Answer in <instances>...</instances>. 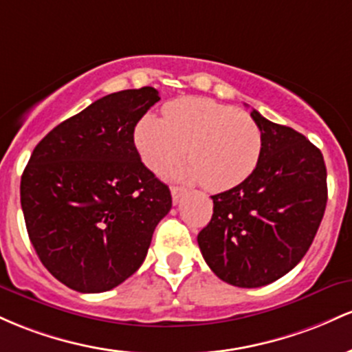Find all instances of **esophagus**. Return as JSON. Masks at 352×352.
Instances as JSON below:
<instances>
[{"label": "esophagus", "mask_w": 352, "mask_h": 352, "mask_svg": "<svg viewBox=\"0 0 352 352\" xmlns=\"http://www.w3.org/2000/svg\"><path fill=\"white\" fill-rule=\"evenodd\" d=\"M184 192H186V189H184V188H179V186H171V196H173V203H175V204L179 203L181 196H183Z\"/></svg>", "instance_id": "obj_1"}]
</instances>
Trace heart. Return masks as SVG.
Listing matches in <instances>:
<instances>
[{"instance_id": "obj_1", "label": "heart", "mask_w": 352, "mask_h": 352, "mask_svg": "<svg viewBox=\"0 0 352 352\" xmlns=\"http://www.w3.org/2000/svg\"><path fill=\"white\" fill-rule=\"evenodd\" d=\"M134 144L151 171L160 173L186 156L184 175L209 191L236 188L261 160L263 131L248 113L208 98L169 102L163 120L144 116Z\"/></svg>"}]
</instances>
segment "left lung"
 <instances>
[{
	"label": "left lung",
	"mask_w": 352,
	"mask_h": 352,
	"mask_svg": "<svg viewBox=\"0 0 352 352\" xmlns=\"http://www.w3.org/2000/svg\"><path fill=\"white\" fill-rule=\"evenodd\" d=\"M251 118L263 131L258 166L236 188L211 196L212 218L197 234L204 261L224 283L261 287L304 258L327 203L322 153L301 133Z\"/></svg>",
	"instance_id": "left-lung-1"
}]
</instances>
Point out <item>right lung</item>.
<instances>
[{"label": "right lung", "mask_w": 352, "mask_h": 352, "mask_svg": "<svg viewBox=\"0 0 352 352\" xmlns=\"http://www.w3.org/2000/svg\"><path fill=\"white\" fill-rule=\"evenodd\" d=\"M160 94L151 86L91 102L34 148L21 208L39 261L80 293H104L143 264L171 191L134 146V128Z\"/></svg>", "instance_id": "1"}]
</instances>
